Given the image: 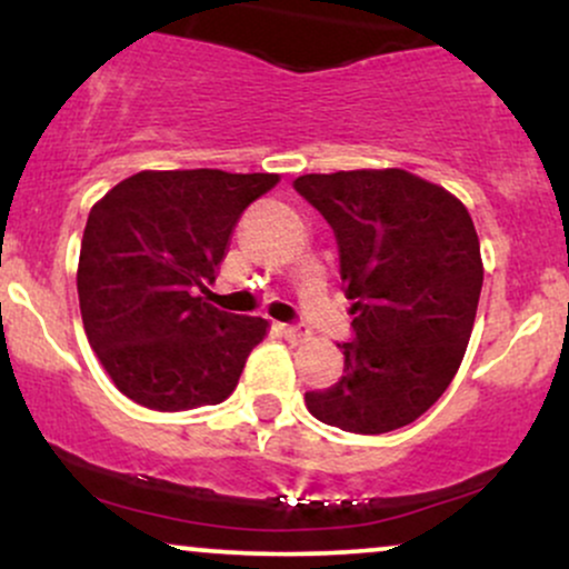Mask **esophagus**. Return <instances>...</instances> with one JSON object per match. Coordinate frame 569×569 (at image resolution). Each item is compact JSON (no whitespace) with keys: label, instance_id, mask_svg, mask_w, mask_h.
Returning <instances> with one entry per match:
<instances>
[{"label":"esophagus","instance_id":"esophagus-1","mask_svg":"<svg viewBox=\"0 0 569 569\" xmlns=\"http://www.w3.org/2000/svg\"><path fill=\"white\" fill-rule=\"evenodd\" d=\"M280 335L286 339H291V342H299V339L307 337V326L305 323H278Z\"/></svg>","mask_w":569,"mask_h":569}]
</instances>
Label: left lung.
I'll use <instances>...</instances> for the list:
<instances>
[{
    "instance_id": "left-lung-1",
    "label": "left lung",
    "mask_w": 569,
    "mask_h": 569,
    "mask_svg": "<svg viewBox=\"0 0 569 569\" xmlns=\"http://www.w3.org/2000/svg\"><path fill=\"white\" fill-rule=\"evenodd\" d=\"M293 189L335 230L352 299L342 380L307 390V409L363 436L409 426L449 388L471 339L485 283L471 213L398 168L307 173Z\"/></svg>"
}]
</instances>
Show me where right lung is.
<instances>
[{
	"label": "right lung",
	"instance_id": "add662e5",
	"mask_svg": "<svg viewBox=\"0 0 569 569\" xmlns=\"http://www.w3.org/2000/svg\"><path fill=\"white\" fill-rule=\"evenodd\" d=\"M278 173L141 171L84 224L77 293L90 348L120 393L158 411L219 403L267 335L264 318L198 297L217 280L234 224Z\"/></svg>",
	"mask_w": 569,
	"mask_h": 569
}]
</instances>
